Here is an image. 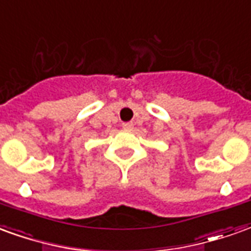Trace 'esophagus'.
<instances>
[{"instance_id": "1", "label": "esophagus", "mask_w": 251, "mask_h": 251, "mask_svg": "<svg viewBox=\"0 0 251 251\" xmlns=\"http://www.w3.org/2000/svg\"><path fill=\"white\" fill-rule=\"evenodd\" d=\"M122 127H124L125 130H131V129H133V124H131V122H125V124H122Z\"/></svg>"}]
</instances>
